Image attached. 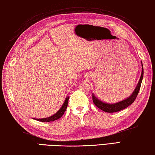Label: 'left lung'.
<instances>
[{"instance_id": "obj_1", "label": "left lung", "mask_w": 155, "mask_h": 155, "mask_svg": "<svg viewBox=\"0 0 155 155\" xmlns=\"http://www.w3.org/2000/svg\"><path fill=\"white\" fill-rule=\"evenodd\" d=\"M143 65H142L141 75V77H140L138 84H137V87L134 89V92H132V94L129 97H127V99L123 100L120 102L116 103V104H107V103L103 102L102 101L99 100L94 94H92L93 102H94V104L96 106L99 107V109H101L105 112H116L121 111V110L126 108L127 107H128L130 105H131L132 103L134 101V100L136 99L137 95H138V93L139 92L140 87H141V82H142V80H143Z\"/></svg>"}]
</instances>
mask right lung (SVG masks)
I'll return each instance as SVG.
<instances>
[{
	"label": "right lung",
	"instance_id": "1",
	"mask_svg": "<svg viewBox=\"0 0 155 155\" xmlns=\"http://www.w3.org/2000/svg\"><path fill=\"white\" fill-rule=\"evenodd\" d=\"M68 100H69V97H66L64 103H63L62 107H61L59 110H58L56 114L52 115V116L49 117L48 118H44V119H34L37 120V121H42V122H50V121H55V120L60 119V118L62 117L63 114L65 113L66 109H67Z\"/></svg>",
	"mask_w": 155,
	"mask_h": 155
}]
</instances>
